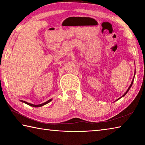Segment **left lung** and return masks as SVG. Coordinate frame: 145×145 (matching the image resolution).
<instances>
[{"instance_id":"8db88e82","label":"left lung","mask_w":145,"mask_h":145,"mask_svg":"<svg viewBox=\"0 0 145 145\" xmlns=\"http://www.w3.org/2000/svg\"><path fill=\"white\" fill-rule=\"evenodd\" d=\"M134 78H133V80H132V83H131V86H129V88H128V89H127V91L125 92V94H124L123 95V96H122L121 97H124V96H125V95L127 94V93L129 91V90L130 89V88H131V86H132V84H133V82H134ZM120 99H118V100H119Z\"/></svg>"}]
</instances>
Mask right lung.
<instances>
[{"instance_id": "right-lung-1", "label": "right lung", "mask_w": 145, "mask_h": 145, "mask_svg": "<svg viewBox=\"0 0 145 145\" xmlns=\"http://www.w3.org/2000/svg\"><path fill=\"white\" fill-rule=\"evenodd\" d=\"M51 100H52V99H50V100H48V101H46V102H45V103H43V104H38V105H34V104H30V103H28V102H25V101H23V100H21L22 102H24L25 103V104H27V105H31V106H33V107H41V106H42V105H45V104H48V102H50Z\"/></svg>"}]
</instances>
